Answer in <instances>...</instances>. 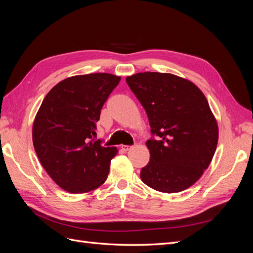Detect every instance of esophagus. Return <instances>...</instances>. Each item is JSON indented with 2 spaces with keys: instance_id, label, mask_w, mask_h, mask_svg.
Wrapping results in <instances>:
<instances>
[{
  "instance_id": "34e87169",
  "label": "esophagus",
  "mask_w": 253,
  "mask_h": 253,
  "mask_svg": "<svg viewBox=\"0 0 253 253\" xmlns=\"http://www.w3.org/2000/svg\"><path fill=\"white\" fill-rule=\"evenodd\" d=\"M132 149V147H129V145H121V150L124 152H127Z\"/></svg>"
}]
</instances>
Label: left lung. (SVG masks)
Returning <instances> with one entry per match:
<instances>
[{
	"label": "left lung",
	"mask_w": 253,
	"mask_h": 253,
	"mask_svg": "<svg viewBox=\"0 0 253 253\" xmlns=\"http://www.w3.org/2000/svg\"><path fill=\"white\" fill-rule=\"evenodd\" d=\"M126 83L148 115L150 162L140 178L163 193H177L201 178L218 141L217 121L203 91L193 82L169 73L144 72Z\"/></svg>",
	"instance_id": "obj_1"
}]
</instances>
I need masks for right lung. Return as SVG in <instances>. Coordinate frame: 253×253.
<instances>
[{
  "label": "right lung",
  "instance_id": "1",
  "mask_svg": "<svg viewBox=\"0 0 253 253\" xmlns=\"http://www.w3.org/2000/svg\"><path fill=\"white\" fill-rule=\"evenodd\" d=\"M108 73L77 75L45 96L33 125L35 151L44 170L70 193H86L108 178L118 150L94 141L106 99L120 82Z\"/></svg>",
  "mask_w": 253,
  "mask_h": 253
}]
</instances>
